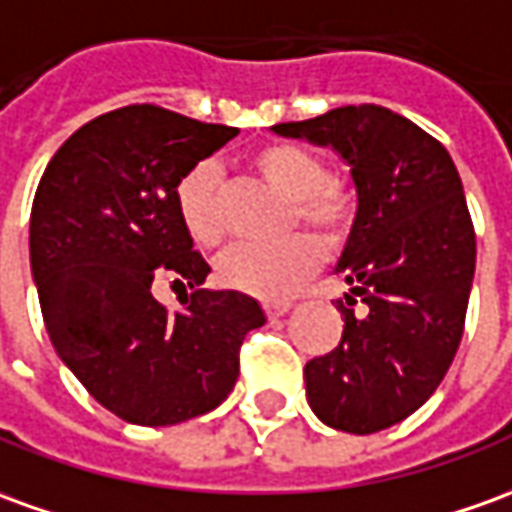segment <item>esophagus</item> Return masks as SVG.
I'll use <instances>...</instances> for the list:
<instances>
[{
  "mask_svg": "<svg viewBox=\"0 0 512 512\" xmlns=\"http://www.w3.org/2000/svg\"><path fill=\"white\" fill-rule=\"evenodd\" d=\"M292 309V303L290 301H267L264 303V312H267V317L270 320H276V317H284L287 312Z\"/></svg>",
  "mask_w": 512,
  "mask_h": 512,
  "instance_id": "34e87169",
  "label": "esophagus"
}]
</instances>
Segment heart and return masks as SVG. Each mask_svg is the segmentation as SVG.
Here are the masks:
<instances>
[{
  "mask_svg": "<svg viewBox=\"0 0 512 512\" xmlns=\"http://www.w3.org/2000/svg\"><path fill=\"white\" fill-rule=\"evenodd\" d=\"M250 164L270 189L292 200V225L303 222L326 242H340L357 211V200L343 183L331 181L326 161L306 147L276 142L256 150ZM175 206L183 228L197 245H220L228 228L225 178L217 161H200L175 186ZM323 262L317 239L290 236L278 245L242 242L222 253L217 276L239 292L264 301L287 298Z\"/></svg>",
  "mask_w": 512,
  "mask_h": 512,
  "instance_id": "b5f03b06",
  "label": "heart"
}]
</instances>
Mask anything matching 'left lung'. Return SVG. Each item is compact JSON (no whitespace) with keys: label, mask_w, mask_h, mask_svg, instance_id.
I'll return each instance as SVG.
<instances>
[{"label":"left lung","mask_w":512,"mask_h":512,"mask_svg":"<svg viewBox=\"0 0 512 512\" xmlns=\"http://www.w3.org/2000/svg\"><path fill=\"white\" fill-rule=\"evenodd\" d=\"M273 133L331 147L351 169L357 214L337 262L348 284L337 301L343 337L306 362L303 379L323 424L382 432L438 390L460 348L477 267L460 172L438 139L382 105H345Z\"/></svg>","instance_id":"left-lung-1"}]
</instances>
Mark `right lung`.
<instances>
[{
	"instance_id": "1",
	"label": "right lung",
	"mask_w": 512,
	"mask_h": 512,
	"mask_svg": "<svg viewBox=\"0 0 512 512\" xmlns=\"http://www.w3.org/2000/svg\"><path fill=\"white\" fill-rule=\"evenodd\" d=\"M239 130L158 105H128L72 133L41 175L30 270L63 365L122 421L172 426L220 407L239 345L264 326L256 298L200 290L211 267L192 250L175 186ZM189 283L181 310L152 281Z\"/></svg>"
}]
</instances>
